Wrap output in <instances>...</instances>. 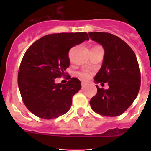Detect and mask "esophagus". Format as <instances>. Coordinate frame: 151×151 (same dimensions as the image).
Listing matches in <instances>:
<instances>
[{
	"label": "esophagus",
	"instance_id": "1",
	"mask_svg": "<svg viewBox=\"0 0 151 151\" xmlns=\"http://www.w3.org/2000/svg\"><path fill=\"white\" fill-rule=\"evenodd\" d=\"M81 85H82V88H85V87H86L87 84H86V83H82Z\"/></svg>",
	"mask_w": 151,
	"mask_h": 151
}]
</instances>
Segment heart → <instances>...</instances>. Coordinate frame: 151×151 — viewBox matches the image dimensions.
I'll list each match as a JSON object with an SVG mask.
<instances>
[{"label":"heart","mask_w":151,"mask_h":151,"mask_svg":"<svg viewBox=\"0 0 151 151\" xmlns=\"http://www.w3.org/2000/svg\"><path fill=\"white\" fill-rule=\"evenodd\" d=\"M79 77L83 79V80H88L91 76H90V74L87 72H80L79 73Z\"/></svg>","instance_id":"1"}]
</instances>
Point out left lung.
Instances as JSON below:
<instances>
[{
	"label": "left lung",
	"mask_w": 151,
	"mask_h": 151,
	"mask_svg": "<svg viewBox=\"0 0 151 151\" xmlns=\"http://www.w3.org/2000/svg\"><path fill=\"white\" fill-rule=\"evenodd\" d=\"M89 37L103 47L102 66L94 77L95 83H106L90 101L94 112L101 115H121L132 105L140 88V71L135 53L118 36L109 33L90 32Z\"/></svg>",
	"instance_id": "left-lung-1"
}]
</instances>
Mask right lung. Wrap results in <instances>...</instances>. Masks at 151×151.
I'll return each instance as SVG.
<instances>
[{"label": "right lung", "mask_w": 151, "mask_h": 151, "mask_svg": "<svg viewBox=\"0 0 151 151\" xmlns=\"http://www.w3.org/2000/svg\"><path fill=\"white\" fill-rule=\"evenodd\" d=\"M85 40L89 38L83 32L52 33L38 39L25 52L18 72V87L24 104L35 115L52 119L69 110L81 83L74 77L66 84H57L55 80L69 66L70 49Z\"/></svg>", "instance_id": "right-lung-1"}]
</instances>
